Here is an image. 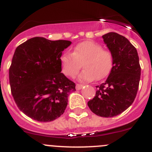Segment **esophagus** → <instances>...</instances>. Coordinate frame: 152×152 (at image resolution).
<instances>
[{"label":"esophagus","mask_w":152,"mask_h":152,"mask_svg":"<svg viewBox=\"0 0 152 152\" xmlns=\"http://www.w3.org/2000/svg\"><path fill=\"white\" fill-rule=\"evenodd\" d=\"M83 86V84H79V83H77V84H76V89H77V90L81 89Z\"/></svg>","instance_id":"1"}]
</instances>
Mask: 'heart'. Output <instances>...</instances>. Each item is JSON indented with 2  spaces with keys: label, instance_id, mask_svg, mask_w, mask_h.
Wrapping results in <instances>:
<instances>
[{
  "label": "heart",
  "instance_id": "b5f03b06",
  "mask_svg": "<svg viewBox=\"0 0 152 152\" xmlns=\"http://www.w3.org/2000/svg\"><path fill=\"white\" fill-rule=\"evenodd\" d=\"M62 72L66 76L75 77L81 69L78 76L81 82L100 80L110 73L113 66V57L110 50L103 49L101 45L92 41L77 44L72 53H63L60 57Z\"/></svg>",
  "mask_w": 152,
  "mask_h": 152
}]
</instances>
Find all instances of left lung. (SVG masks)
<instances>
[{"label": "left lung", "instance_id": "1", "mask_svg": "<svg viewBox=\"0 0 152 152\" xmlns=\"http://www.w3.org/2000/svg\"><path fill=\"white\" fill-rule=\"evenodd\" d=\"M113 57V69L104 83L96 86L95 96L87 103L97 115L113 117L128 109L137 95L140 68L136 48L125 37L110 32L102 36Z\"/></svg>", "mask_w": 152, "mask_h": 152}]
</instances>
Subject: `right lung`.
Segmentation results:
<instances>
[{
	"label": "right lung",
	"instance_id": "1",
	"mask_svg": "<svg viewBox=\"0 0 152 152\" xmlns=\"http://www.w3.org/2000/svg\"><path fill=\"white\" fill-rule=\"evenodd\" d=\"M67 40L34 37L16 48L9 70L11 92L18 109L38 122L55 120L65 112L75 83L61 73Z\"/></svg>",
	"mask_w": 152,
	"mask_h": 152
}]
</instances>
